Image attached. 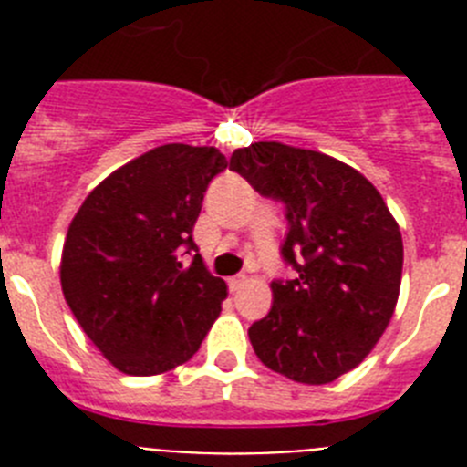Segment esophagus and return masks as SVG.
<instances>
[{"instance_id": "34e87169", "label": "esophagus", "mask_w": 467, "mask_h": 467, "mask_svg": "<svg viewBox=\"0 0 467 467\" xmlns=\"http://www.w3.org/2000/svg\"><path fill=\"white\" fill-rule=\"evenodd\" d=\"M245 280H247L245 274H238V275H234V278H229V290H231V292L241 290L243 283H245Z\"/></svg>"}]
</instances>
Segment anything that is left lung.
<instances>
[{
	"mask_svg": "<svg viewBox=\"0 0 467 467\" xmlns=\"http://www.w3.org/2000/svg\"><path fill=\"white\" fill-rule=\"evenodd\" d=\"M231 171L285 205L280 257L296 271L274 280L269 316L247 329L264 365L320 386L360 365L386 332L402 280V234L365 175L280 142H254Z\"/></svg>",
	"mask_w": 467,
	"mask_h": 467,
	"instance_id": "8db88e82",
	"label": "left lung"
}]
</instances>
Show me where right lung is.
<instances>
[{"instance_id":"right-lung-1","label":"right lung","mask_w":467,"mask_h":467,"mask_svg":"<svg viewBox=\"0 0 467 467\" xmlns=\"http://www.w3.org/2000/svg\"><path fill=\"white\" fill-rule=\"evenodd\" d=\"M229 166L214 147L163 144L102 180L67 229L60 283L77 323L130 377L187 362L222 311L226 283L192 238L208 184ZM194 253L189 267L179 250Z\"/></svg>"}]
</instances>
